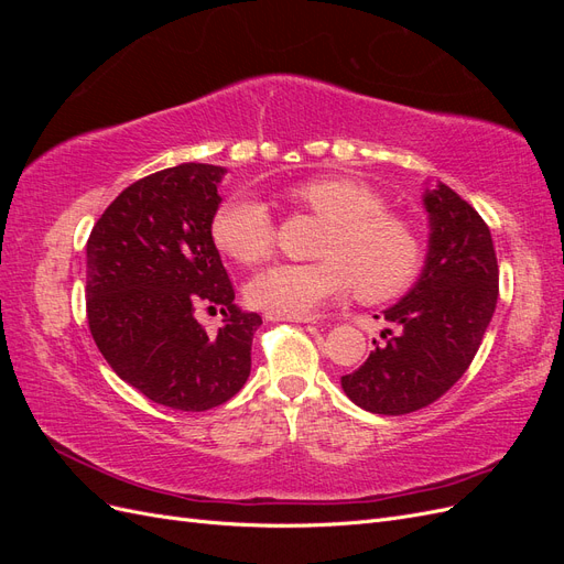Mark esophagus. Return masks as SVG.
I'll list each match as a JSON object with an SVG mask.
<instances>
[{
	"instance_id": "obj_1",
	"label": "esophagus",
	"mask_w": 564,
	"mask_h": 564,
	"mask_svg": "<svg viewBox=\"0 0 564 564\" xmlns=\"http://www.w3.org/2000/svg\"><path fill=\"white\" fill-rule=\"evenodd\" d=\"M265 319H270V322H303V324L315 322V317H311V315H282V313H265Z\"/></svg>"
}]
</instances>
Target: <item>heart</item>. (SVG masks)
Segmentation results:
<instances>
[{"label":"heart","mask_w":564,"mask_h":564,"mask_svg":"<svg viewBox=\"0 0 564 564\" xmlns=\"http://www.w3.org/2000/svg\"><path fill=\"white\" fill-rule=\"evenodd\" d=\"M286 199L329 224L317 249L322 261L272 263L256 272L247 284V299L256 308L308 315L352 286L362 301L379 303L395 299L416 280L423 261L419 232L402 216L386 212V199L373 187L344 176H319L289 187ZM212 235L230 259L253 263L270 251L275 224L263 199L235 193L216 209Z\"/></svg>","instance_id":"heart-1"}]
</instances>
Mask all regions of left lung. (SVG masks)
I'll return each mask as SVG.
<instances>
[{
  "label": "left lung",
  "instance_id": "1",
  "mask_svg": "<svg viewBox=\"0 0 564 564\" xmlns=\"http://www.w3.org/2000/svg\"><path fill=\"white\" fill-rule=\"evenodd\" d=\"M429 253L416 284L383 317L395 327L367 362L340 377L346 395L371 414L429 406L466 373L499 299V265L482 216L449 185L425 187Z\"/></svg>",
  "mask_w": 564,
  "mask_h": 564
}]
</instances>
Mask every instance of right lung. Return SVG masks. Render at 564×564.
I'll use <instances>...</instances> for the list:
<instances>
[{
	"label": "right lung",
	"instance_id": "add662e5",
	"mask_svg": "<svg viewBox=\"0 0 564 564\" xmlns=\"http://www.w3.org/2000/svg\"><path fill=\"white\" fill-rule=\"evenodd\" d=\"M224 166L178 164L127 191L87 242V315L98 350L119 379L178 412H207L247 383L261 317L237 308L212 220ZM199 304L225 324L207 335Z\"/></svg>",
	"mask_w": 564,
	"mask_h": 564
}]
</instances>
